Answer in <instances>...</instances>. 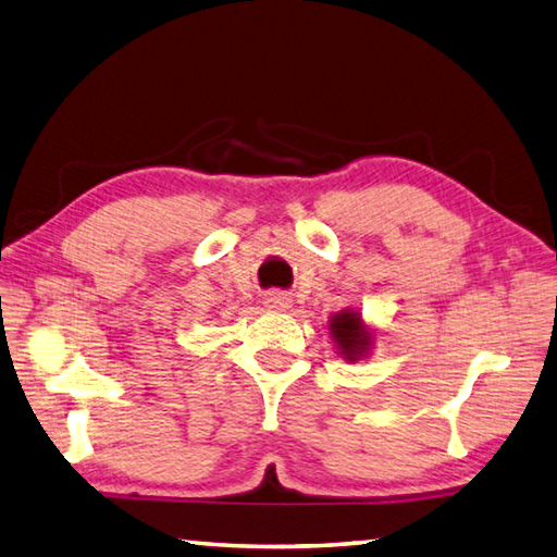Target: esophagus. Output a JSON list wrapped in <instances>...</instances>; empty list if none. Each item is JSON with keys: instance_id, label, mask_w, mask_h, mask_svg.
<instances>
[{"instance_id": "obj_1", "label": "esophagus", "mask_w": 557, "mask_h": 557, "mask_svg": "<svg viewBox=\"0 0 557 557\" xmlns=\"http://www.w3.org/2000/svg\"><path fill=\"white\" fill-rule=\"evenodd\" d=\"M265 304L270 306V309H275V311H285V309H289V306H292V297H289V294H285V292H272V294H268Z\"/></svg>"}]
</instances>
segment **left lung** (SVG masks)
<instances>
[{"instance_id": "8db88e82", "label": "left lung", "mask_w": 557, "mask_h": 557, "mask_svg": "<svg viewBox=\"0 0 557 557\" xmlns=\"http://www.w3.org/2000/svg\"><path fill=\"white\" fill-rule=\"evenodd\" d=\"M330 333H333L337 347L347 354V357L354 361L359 357L363 349H369L371 337L369 333H363L361 321L357 313H339L330 321Z\"/></svg>"}]
</instances>
